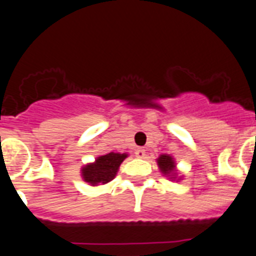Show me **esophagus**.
I'll list each match as a JSON object with an SVG mask.
<instances>
[{"mask_svg":"<svg viewBox=\"0 0 256 256\" xmlns=\"http://www.w3.org/2000/svg\"><path fill=\"white\" fill-rule=\"evenodd\" d=\"M136 156H137V158H144V155H146V150H144V148H137V150H136Z\"/></svg>","mask_w":256,"mask_h":256,"instance_id":"obj_1","label":"esophagus"}]
</instances>
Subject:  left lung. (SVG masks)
Masks as SVG:
<instances>
[{"instance_id":"8db88e82","label":"left lung","mask_w":256,"mask_h":256,"mask_svg":"<svg viewBox=\"0 0 256 256\" xmlns=\"http://www.w3.org/2000/svg\"><path fill=\"white\" fill-rule=\"evenodd\" d=\"M158 165H159L160 172L166 177H170L173 180L177 178V173H176V162L170 155L162 154L158 158Z\"/></svg>"}]
</instances>
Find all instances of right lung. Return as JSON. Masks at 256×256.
<instances>
[{"label": "right lung", "mask_w": 256, "mask_h": 256, "mask_svg": "<svg viewBox=\"0 0 256 256\" xmlns=\"http://www.w3.org/2000/svg\"><path fill=\"white\" fill-rule=\"evenodd\" d=\"M128 154L108 152L106 155L98 156L94 162L84 165L82 168L83 180L88 182L91 186H97L98 183L110 182L115 178L119 166L126 159Z\"/></svg>", "instance_id": "right-lung-1"}]
</instances>
